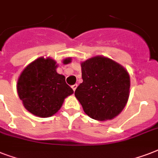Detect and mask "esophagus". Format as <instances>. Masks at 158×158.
I'll return each instance as SVG.
<instances>
[{
    "label": "esophagus",
    "instance_id": "34e87169",
    "mask_svg": "<svg viewBox=\"0 0 158 158\" xmlns=\"http://www.w3.org/2000/svg\"><path fill=\"white\" fill-rule=\"evenodd\" d=\"M77 87H78V85H77V84H74V85H72L71 88H72V89L74 90V91H75V89H77Z\"/></svg>",
    "mask_w": 158,
    "mask_h": 158
}]
</instances>
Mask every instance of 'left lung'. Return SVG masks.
Returning <instances> with one entry per match:
<instances>
[{"instance_id": "8db88e82", "label": "left lung", "mask_w": 158, "mask_h": 158, "mask_svg": "<svg viewBox=\"0 0 158 158\" xmlns=\"http://www.w3.org/2000/svg\"><path fill=\"white\" fill-rule=\"evenodd\" d=\"M80 64L83 83L74 92L75 98L92 119L112 120L127 103L130 74L121 64L102 56L92 57Z\"/></svg>"}]
</instances>
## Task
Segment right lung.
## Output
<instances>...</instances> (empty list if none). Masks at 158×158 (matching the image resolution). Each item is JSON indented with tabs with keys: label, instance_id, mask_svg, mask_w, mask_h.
<instances>
[{
	"label": "right lung",
	"instance_id": "obj_1",
	"mask_svg": "<svg viewBox=\"0 0 158 158\" xmlns=\"http://www.w3.org/2000/svg\"><path fill=\"white\" fill-rule=\"evenodd\" d=\"M66 64L71 58L62 60ZM58 64L50 57H39L21 72L17 92L23 106L38 117H50L60 109L64 98L74 94L65 83V77L58 74Z\"/></svg>",
	"mask_w": 158,
	"mask_h": 158
}]
</instances>
